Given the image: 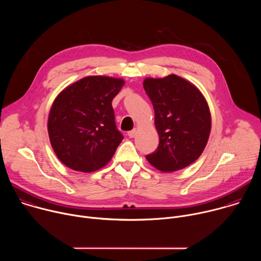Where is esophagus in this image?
<instances>
[{
    "instance_id": "34e87169",
    "label": "esophagus",
    "mask_w": 261,
    "mask_h": 261,
    "mask_svg": "<svg viewBox=\"0 0 261 261\" xmlns=\"http://www.w3.org/2000/svg\"><path fill=\"white\" fill-rule=\"evenodd\" d=\"M135 135H136V129H133V130H131V131L128 132V136H129L130 138H133Z\"/></svg>"
}]
</instances>
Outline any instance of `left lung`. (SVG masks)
Segmentation results:
<instances>
[{"label": "left lung", "instance_id": "left-lung-1", "mask_svg": "<svg viewBox=\"0 0 261 261\" xmlns=\"http://www.w3.org/2000/svg\"><path fill=\"white\" fill-rule=\"evenodd\" d=\"M143 89L155 110L159 135L156 151L146 160L161 171H174L196 161L211 132V114L199 90L171 74L164 79H145Z\"/></svg>", "mask_w": 261, "mask_h": 261}]
</instances>
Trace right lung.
Returning a JSON list of instances; mask_svg holds the SVG:
<instances>
[{
    "mask_svg": "<svg viewBox=\"0 0 261 261\" xmlns=\"http://www.w3.org/2000/svg\"><path fill=\"white\" fill-rule=\"evenodd\" d=\"M123 80L88 76L66 88L55 100L48 117L51 146L69 168L92 172L106 165L123 140L111 101Z\"/></svg>",
    "mask_w": 261,
    "mask_h": 261,
    "instance_id": "add662e5",
    "label": "right lung"
}]
</instances>
